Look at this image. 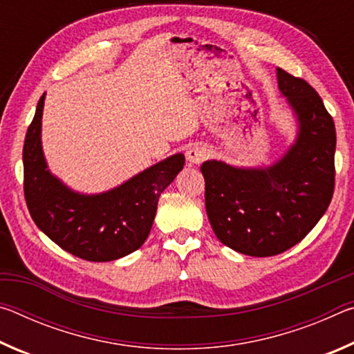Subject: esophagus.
I'll return each mask as SVG.
<instances>
[{
  "mask_svg": "<svg viewBox=\"0 0 354 354\" xmlns=\"http://www.w3.org/2000/svg\"><path fill=\"white\" fill-rule=\"evenodd\" d=\"M209 154H211V151H209V148H206L205 145H192L187 153H185V156H187V160L190 164H201L205 162V160L209 158Z\"/></svg>",
  "mask_w": 354,
  "mask_h": 354,
  "instance_id": "1",
  "label": "esophagus"
}]
</instances>
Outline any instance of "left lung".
Returning <instances> with one entry per match:
<instances>
[{
  "label": "left lung",
  "instance_id": "left-lung-1",
  "mask_svg": "<svg viewBox=\"0 0 354 354\" xmlns=\"http://www.w3.org/2000/svg\"><path fill=\"white\" fill-rule=\"evenodd\" d=\"M278 86L295 111L298 139L268 169L201 165L206 212L221 243L267 257L301 242L319 223L334 194L335 128L320 95L301 77L278 68Z\"/></svg>",
  "mask_w": 354,
  "mask_h": 354
}]
</instances>
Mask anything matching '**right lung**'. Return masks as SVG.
<instances>
[{
  "mask_svg": "<svg viewBox=\"0 0 354 354\" xmlns=\"http://www.w3.org/2000/svg\"><path fill=\"white\" fill-rule=\"evenodd\" d=\"M41 95L23 145V190L29 214L62 250L91 262H109L140 248L151 231L159 196L184 167L175 154L120 187L80 195L51 175L40 145Z\"/></svg>",
  "mask_w": 354,
  "mask_h": 354,
  "instance_id": "1",
  "label": "right lung"
}]
</instances>
